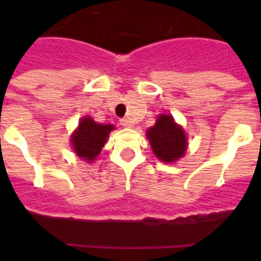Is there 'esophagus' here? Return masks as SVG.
Masks as SVG:
<instances>
[{"label":"esophagus","instance_id":"esophagus-1","mask_svg":"<svg viewBox=\"0 0 261 261\" xmlns=\"http://www.w3.org/2000/svg\"><path fill=\"white\" fill-rule=\"evenodd\" d=\"M120 124H122L123 127H133V123H131V120L127 118L120 119Z\"/></svg>","mask_w":261,"mask_h":261}]
</instances>
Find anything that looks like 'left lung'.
<instances>
[{
    "label": "left lung",
    "instance_id": "8db88e82",
    "mask_svg": "<svg viewBox=\"0 0 261 261\" xmlns=\"http://www.w3.org/2000/svg\"><path fill=\"white\" fill-rule=\"evenodd\" d=\"M155 157L164 163H173L181 159L187 149L186 134L174 123L171 115H161L154 126L146 133Z\"/></svg>",
    "mask_w": 261,
    "mask_h": 261
}]
</instances>
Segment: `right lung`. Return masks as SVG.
<instances>
[{"mask_svg":"<svg viewBox=\"0 0 261 261\" xmlns=\"http://www.w3.org/2000/svg\"><path fill=\"white\" fill-rule=\"evenodd\" d=\"M111 130H114L112 124L104 126L93 122L90 118H84L71 137V143L77 155L87 161H93L106 145Z\"/></svg>","mask_w":261,"mask_h":261,"instance_id":"add662e5","label":"right lung"}]
</instances>
